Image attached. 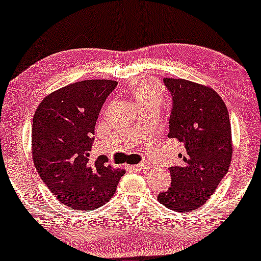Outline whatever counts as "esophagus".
I'll use <instances>...</instances> for the list:
<instances>
[{
    "instance_id": "esophagus-1",
    "label": "esophagus",
    "mask_w": 261,
    "mask_h": 261,
    "mask_svg": "<svg viewBox=\"0 0 261 261\" xmlns=\"http://www.w3.org/2000/svg\"><path fill=\"white\" fill-rule=\"evenodd\" d=\"M151 167H153V166H151L150 163L142 162V163H140V164H136V166H132L130 168H132V169H144V170H148V169H150Z\"/></svg>"
}]
</instances>
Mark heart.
I'll return each mask as SVG.
<instances>
[{"label": "heart", "instance_id": "heart-1", "mask_svg": "<svg viewBox=\"0 0 261 261\" xmlns=\"http://www.w3.org/2000/svg\"><path fill=\"white\" fill-rule=\"evenodd\" d=\"M130 94L140 108L150 106H161L164 101V92L161 87L153 83L141 82L132 87Z\"/></svg>", "mask_w": 261, "mask_h": 261}]
</instances>
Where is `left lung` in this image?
I'll use <instances>...</instances> for the list:
<instances>
[{"label": "left lung", "mask_w": 261, "mask_h": 261, "mask_svg": "<svg viewBox=\"0 0 261 261\" xmlns=\"http://www.w3.org/2000/svg\"><path fill=\"white\" fill-rule=\"evenodd\" d=\"M172 98L169 136L182 143L181 166L170 167L171 184L158 195L168 209L202 206L230 168L231 125L223 99L212 89L186 79L164 78Z\"/></svg>", "instance_id": "8db88e82"}]
</instances>
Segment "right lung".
<instances>
[{
  "label": "right lung",
  "mask_w": 261,
  "mask_h": 261,
  "mask_svg": "<svg viewBox=\"0 0 261 261\" xmlns=\"http://www.w3.org/2000/svg\"><path fill=\"white\" fill-rule=\"evenodd\" d=\"M118 82L84 80L52 92L35 112L33 159L42 181L71 209L94 210L113 197L123 170L91 158L98 115Z\"/></svg>",
  "instance_id": "right-lung-1"
}]
</instances>
